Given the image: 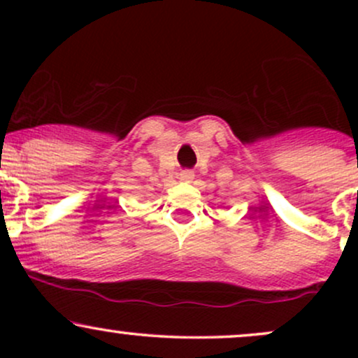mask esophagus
I'll use <instances>...</instances> for the list:
<instances>
[{
    "instance_id": "obj_1",
    "label": "esophagus",
    "mask_w": 358,
    "mask_h": 358,
    "mask_svg": "<svg viewBox=\"0 0 358 358\" xmlns=\"http://www.w3.org/2000/svg\"><path fill=\"white\" fill-rule=\"evenodd\" d=\"M193 178H195V175H193V171L190 170H183L182 173H180V180H182L183 183H192Z\"/></svg>"
}]
</instances>
